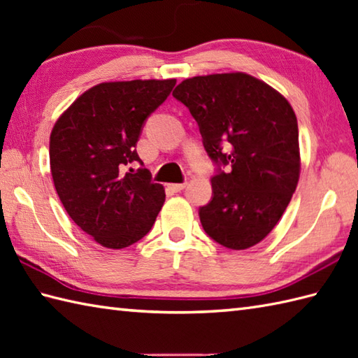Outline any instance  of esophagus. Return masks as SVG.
I'll use <instances>...</instances> for the list:
<instances>
[{"label": "esophagus", "instance_id": "esophagus-1", "mask_svg": "<svg viewBox=\"0 0 358 358\" xmlns=\"http://www.w3.org/2000/svg\"><path fill=\"white\" fill-rule=\"evenodd\" d=\"M186 186H187V183H173V185H171V189L175 192H180V191H183Z\"/></svg>", "mask_w": 358, "mask_h": 358}]
</instances>
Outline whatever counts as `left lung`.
I'll return each instance as SVG.
<instances>
[{
    "label": "left lung",
    "mask_w": 358,
    "mask_h": 358,
    "mask_svg": "<svg viewBox=\"0 0 358 358\" xmlns=\"http://www.w3.org/2000/svg\"><path fill=\"white\" fill-rule=\"evenodd\" d=\"M172 95L195 118L217 164L212 199L199 209L204 232L235 250L257 245L275 227L299 183V124L291 104L243 72L187 78Z\"/></svg>",
    "instance_id": "left-lung-1"
}]
</instances>
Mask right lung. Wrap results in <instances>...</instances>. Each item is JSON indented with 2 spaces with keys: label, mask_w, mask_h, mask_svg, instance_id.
Returning a JSON list of instances; mask_svg holds the SVG:
<instances>
[{
  "label": "right lung",
  "mask_w": 358,
  "mask_h": 358,
  "mask_svg": "<svg viewBox=\"0 0 358 358\" xmlns=\"http://www.w3.org/2000/svg\"><path fill=\"white\" fill-rule=\"evenodd\" d=\"M177 80L101 83L58 118L50 134V172L67 214L109 249L134 245L154 226L166 194L143 166L136 143L144 121Z\"/></svg>",
  "instance_id": "obj_1"
}]
</instances>
